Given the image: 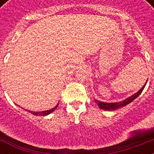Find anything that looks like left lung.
<instances>
[{
  "label": "left lung",
  "mask_w": 154,
  "mask_h": 154,
  "mask_svg": "<svg viewBox=\"0 0 154 154\" xmlns=\"http://www.w3.org/2000/svg\"><path fill=\"white\" fill-rule=\"evenodd\" d=\"M147 83V82H146ZM146 85H144L142 88H141L138 92H137L136 94L132 95L131 97H129L128 98H126L125 100L122 101H120V102H114V103H107V102H102V101H97V100H94L95 102L97 104V106H98L100 109H102L104 110H107V111H111V110H117L121 108L124 107L125 105H127L129 103H131L132 101H134V99H136L137 97L141 94V92L143 91L144 88L146 86Z\"/></svg>",
  "instance_id": "1"
}]
</instances>
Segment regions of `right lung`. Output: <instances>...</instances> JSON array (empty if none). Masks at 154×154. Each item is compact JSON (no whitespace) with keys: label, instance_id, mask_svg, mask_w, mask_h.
<instances>
[{"label":"right lung","instance_id":"add662e5","mask_svg":"<svg viewBox=\"0 0 154 154\" xmlns=\"http://www.w3.org/2000/svg\"><path fill=\"white\" fill-rule=\"evenodd\" d=\"M58 104L57 105H56L55 107L53 108V109H49V110H45V111H42V112H32V111H29V110H27L28 112H31V113H32L33 115H36V116H46V115L49 114V113H51V112H53L54 110L57 109V107Z\"/></svg>","mask_w":154,"mask_h":154}]
</instances>
